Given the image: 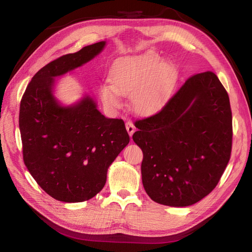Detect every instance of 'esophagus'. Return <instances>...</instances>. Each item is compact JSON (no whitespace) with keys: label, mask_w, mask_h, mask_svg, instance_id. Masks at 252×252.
<instances>
[{"label":"esophagus","mask_w":252,"mask_h":252,"mask_svg":"<svg viewBox=\"0 0 252 252\" xmlns=\"http://www.w3.org/2000/svg\"><path fill=\"white\" fill-rule=\"evenodd\" d=\"M126 129H127V131H128L129 135H130V138H131L132 134L134 133V130H135V128H134V125L132 124V122H130V121L127 122V123H126Z\"/></svg>","instance_id":"esophagus-1"}]
</instances>
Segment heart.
Here are the masks:
<instances>
[{
	"label": "heart",
	"mask_w": 252,
	"mask_h": 252,
	"mask_svg": "<svg viewBox=\"0 0 252 252\" xmlns=\"http://www.w3.org/2000/svg\"><path fill=\"white\" fill-rule=\"evenodd\" d=\"M177 81V69L155 53L122 60L112 71V84L100 89L103 103L109 108H119L121 95H131L134 110L147 113L161 106Z\"/></svg>",
	"instance_id": "b5f03b06"
}]
</instances>
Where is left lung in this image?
Wrapping results in <instances>:
<instances>
[{"mask_svg":"<svg viewBox=\"0 0 252 252\" xmlns=\"http://www.w3.org/2000/svg\"><path fill=\"white\" fill-rule=\"evenodd\" d=\"M135 127L143 186L152 201L186 207L216 188L232 147L229 96L216 73L188 78L161 110Z\"/></svg>","mask_w":252,"mask_h":252,"instance_id":"left-lung-1","label":"left lung"}]
</instances>
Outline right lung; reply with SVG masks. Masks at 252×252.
I'll return each mask as SVG.
<instances>
[{"instance_id":"obj_1","label":"right lung","mask_w":252,"mask_h":252,"mask_svg":"<svg viewBox=\"0 0 252 252\" xmlns=\"http://www.w3.org/2000/svg\"><path fill=\"white\" fill-rule=\"evenodd\" d=\"M105 44L89 45L44 66L21 100L23 159L39 186L61 202H84L100 192L108 167L129 143L124 121L105 118L89 95L68 107L53 95L55 78L89 62Z\"/></svg>"}]
</instances>
